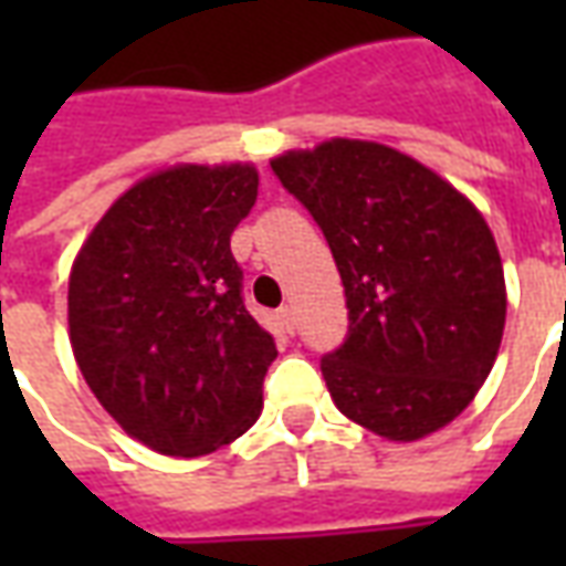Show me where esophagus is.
I'll list each match as a JSON object with an SVG mask.
<instances>
[{
    "mask_svg": "<svg viewBox=\"0 0 566 566\" xmlns=\"http://www.w3.org/2000/svg\"><path fill=\"white\" fill-rule=\"evenodd\" d=\"M279 318H282V324H284V331H287V333H294V331H296V318H294V308H291V306H282V308H279Z\"/></svg>",
    "mask_w": 566,
    "mask_h": 566,
    "instance_id": "34e87169",
    "label": "esophagus"
}]
</instances>
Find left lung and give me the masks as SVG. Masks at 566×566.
<instances>
[{
	"label": "left lung",
	"instance_id": "1",
	"mask_svg": "<svg viewBox=\"0 0 566 566\" xmlns=\"http://www.w3.org/2000/svg\"><path fill=\"white\" fill-rule=\"evenodd\" d=\"M270 166L343 279L348 336L321 360L336 409L391 442L451 424L488 379L506 324L503 260L482 211L379 142L331 139Z\"/></svg>",
	"mask_w": 566,
	"mask_h": 566
}]
</instances>
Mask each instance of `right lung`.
I'll list each match as a JSON object with an SVG mask.
<instances>
[{
  "mask_svg": "<svg viewBox=\"0 0 566 566\" xmlns=\"http://www.w3.org/2000/svg\"><path fill=\"white\" fill-rule=\"evenodd\" d=\"M251 163H175L124 190L69 272V343L93 397L142 446L199 458L263 409L275 343L242 303L230 235Z\"/></svg>",
  "mask_w": 566,
  "mask_h": 566,
  "instance_id": "add662e5",
  "label": "right lung"
}]
</instances>
